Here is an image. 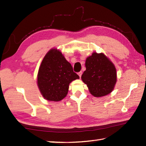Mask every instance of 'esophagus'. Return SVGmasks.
Here are the masks:
<instances>
[{
  "label": "esophagus",
  "mask_w": 146,
  "mask_h": 146,
  "mask_svg": "<svg viewBox=\"0 0 146 146\" xmlns=\"http://www.w3.org/2000/svg\"><path fill=\"white\" fill-rule=\"evenodd\" d=\"M78 75H79L80 78H81L82 75V71H80V72H78Z\"/></svg>",
  "instance_id": "34e87169"
}]
</instances>
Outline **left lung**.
<instances>
[{
	"mask_svg": "<svg viewBox=\"0 0 146 146\" xmlns=\"http://www.w3.org/2000/svg\"><path fill=\"white\" fill-rule=\"evenodd\" d=\"M82 80L95 97H102L113 90L117 82L115 65L104 53L94 52L85 61Z\"/></svg>",
	"mask_w": 146,
	"mask_h": 146,
	"instance_id": "1",
	"label": "left lung"
}]
</instances>
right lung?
Here are the masks:
<instances>
[{"instance_id": "add662e5", "label": "right lung", "mask_w": 146, "mask_h": 146, "mask_svg": "<svg viewBox=\"0 0 146 146\" xmlns=\"http://www.w3.org/2000/svg\"><path fill=\"white\" fill-rule=\"evenodd\" d=\"M79 78L61 51L52 48L46 54L40 65L37 84L44 99L59 102L68 94L70 83Z\"/></svg>"}]
</instances>
